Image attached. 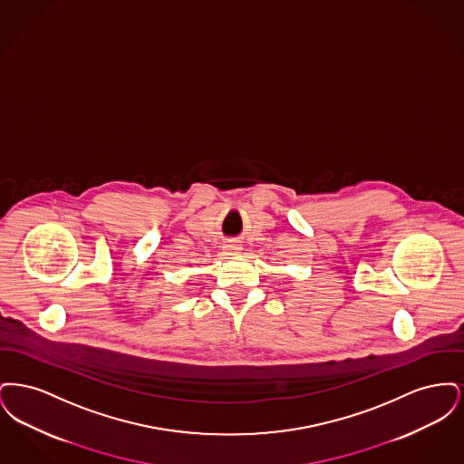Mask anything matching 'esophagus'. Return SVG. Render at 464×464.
Instances as JSON below:
<instances>
[{"label":"esophagus","mask_w":464,"mask_h":464,"mask_svg":"<svg viewBox=\"0 0 464 464\" xmlns=\"http://www.w3.org/2000/svg\"><path fill=\"white\" fill-rule=\"evenodd\" d=\"M222 248H224L226 254H235V252H238L242 248V243L237 242V240H229V242L224 243Z\"/></svg>","instance_id":"34e87169"}]
</instances>
